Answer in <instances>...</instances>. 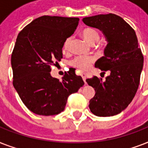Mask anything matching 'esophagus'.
<instances>
[{
    "label": "esophagus",
    "instance_id": "1",
    "mask_svg": "<svg viewBox=\"0 0 148 148\" xmlns=\"http://www.w3.org/2000/svg\"><path fill=\"white\" fill-rule=\"evenodd\" d=\"M81 77H82V78H83V81H84V83L87 84V82H86V78H87V74H84V73H82V74H81Z\"/></svg>",
    "mask_w": 148,
    "mask_h": 148
}]
</instances>
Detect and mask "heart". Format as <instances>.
Listing matches in <instances>:
<instances>
[{"label": "heart", "instance_id": "b5f03b06", "mask_svg": "<svg viewBox=\"0 0 148 148\" xmlns=\"http://www.w3.org/2000/svg\"><path fill=\"white\" fill-rule=\"evenodd\" d=\"M81 35L84 39L88 41L90 45H95L100 40L101 35L98 30L94 27H86L81 32ZM72 42L71 37H68L65 39L63 44V48L66 51H68L71 48ZM95 61V58L92 57H85V56H77L71 62L73 67H76L81 71H87L90 67L92 63Z\"/></svg>", "mask_w": 148, "mask_h": 148}]
</instances>
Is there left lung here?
<instances>
[{
    "mask_svg": "<svg viewBox=\"0 0 148 148\" xmlns=\"http://www.w3.org/2000/svg\"><path fill=\"white\" fill-rule=\"evenodd\" d=\"M83 22L100 29L108 39L104 56L96 61L95 66L110 73L104 81L96 76L86 80L95 90L89 108L99 117L114 116L124 110L135 96L144 56L134 30L118 15L110 13L95 15L84 17Z\"/></svg>",
    "mask_w": 148,
    "mask_h": 148,
    "instance_id": "left-lung-1",
    "label": "left lung"
}]
</instances>
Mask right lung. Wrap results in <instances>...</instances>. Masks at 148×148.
<instances>
[{"mask_svg":"<svg viewBox=\"0 0 148 148\" xmlns=\"http://www.w3.org/2000/svg\"><path fill=\"white\" fill-rule=\"evenodd\" d=\"M77 17L45 15L20 31L11 54L13 85L24 105L36 114L50 116L64 110L67 97L84 84L70 70L62 80L51 75V66L63 58L65 39L78 25Z\"/></svg>","mask_w":148,"mask_h":148,"instance_id":"add662e5","label":"right lung"}]
</instances>
